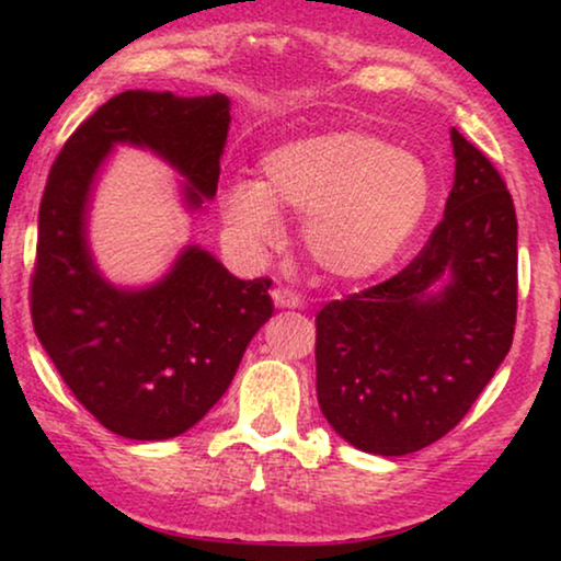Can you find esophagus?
Masks as SVG:
<instances>
[{
  "label": "esophagus",
  "mask_w": 561,
  "mask_h": 561,
  "mask_svg": "<svg viewBox=\"0 0 561 561\" xmlns=\"http://www.w3.org/2000/svg\"><path fill=\"white\" fill-rule=\"evenodd\" d=\"M273 301L278 309H298L301 306V296L290 288H275L273 290Z\"/></svg>",
  "instance_id": "esophagus-1"
}]
</instances>
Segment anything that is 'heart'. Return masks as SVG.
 I'll list each match as a JSON object with an SVG mask.
<instances>
[{"instance_id":"heart-1","label":"heart","mask_w":561,"mask_h":561,"mask_svg":"<svg viewBox=\"0 0 561 561\" xmlns=\"http://www.w3.org/2000/svg\"><path fill=\"white\" fill-rule=\"evenodd\" d=\"M432 202L426 165L357 129L283 142L260 160V183L234 181L221 214L252 252L278 248V214L304 225L313 263L336 278H367L401 255Z\"/></svg>"}]
</instances>
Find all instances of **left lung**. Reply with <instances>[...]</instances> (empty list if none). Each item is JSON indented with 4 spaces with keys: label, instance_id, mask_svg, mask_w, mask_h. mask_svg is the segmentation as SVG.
Returning <instances> with one entry per match:
<instances>
[{
    "label": "left lung",
    "instance_id": "left-lung-1",
    "mask_svg": "<svg viewBox=\"0 0 561 561\" xmlns=\"http://www.w3.org/2000/svg\"><path fill=\"white\" fill-rule=\"evenodd\" d=\"M455 186L393 278L317 313V396L344 442L380 457L449 434L508 355L518 221L495 165L451 129Z\"/></svg>",
    "mask_w": 561,
    "mask_h": 561
}]
</instances>
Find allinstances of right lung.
<instances>
[{
	"mask_svg": "<svg viewBox=\"0 0 561 561\" xmlns=\"http://www.w3.org/2000/svg\"><path fill=\"white\" fill-rule=\"evenodd\" d=\"M227 133L225 94L122 91L68 137L45 183L30 283L35 334L76 401L127 439H173L209 413L271 319V280L234 278L191 244L152 286H112L87 242L91 186L127 142L165 158L198 209L217 194Z\"/></svg>",
	"mask_w": 561,
	"mask_h": 561,
	"instance_id": "right-lung-1",
	"label": "right lung"
}]
</instances>
